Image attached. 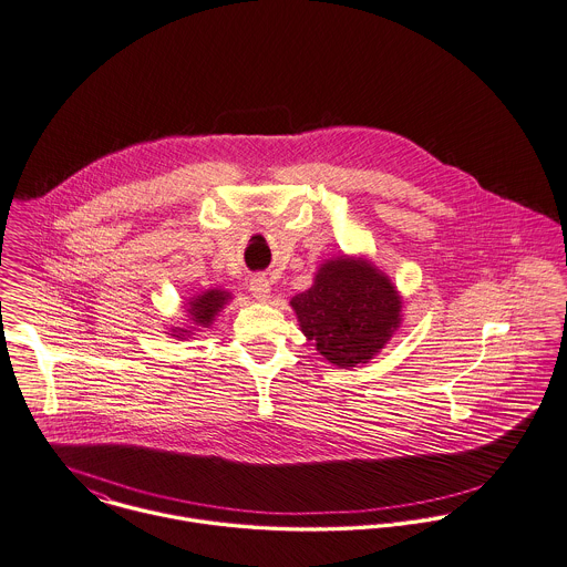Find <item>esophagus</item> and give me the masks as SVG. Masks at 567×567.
Segmentation results:
<instances>
[{
	"label": "esophagus",
	"mask_w": 567,
	"mask_h": 567,
	"mask_svg": "<svg viewBox=\"0 0 567 567\" xmlns=\"http://www.w3.org/2000/svg\"><path fill=\"white\" fill-rule=\"evenodd\" d=\"M249 290L254 292V297L258 301H268V297H270V281L264 275H254L251 281H249Z\"/></svg>",
	"instance_id": "esophagus-1"
}]
</instances>
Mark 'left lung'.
I'll return each mask as SVG.
<instances>
[{
    "label": "left lung",
    "mask_w": 567,
    "mask_h": 567,
    "mask_svg": "<svg viewBox=\"0 0 567 567\" xmlns=\"http://www.w3.org/2000/svg\"><path fill=\"white\" fill-rule=\"evenodd\" d=\"M290 306L316 351L342 368L377 355L401 322L394 286L365 259H329Z\"/></svg>",
    "instance_id": "1"
}]
</instances>
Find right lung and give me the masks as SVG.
Listing matches in <instances>:
<instances>
[{
  "label": "right lung",
  "mask_w": 567,
  "mask_h": 567,
  "mask_svg": "<svg viewBox=\"0 0 567 567\" xmlns=\"http://www.w3.org/2000/svg\"><path fill=\"white\" fill-rule=\"evenodd\" d=\"M227 301H229V295H227V292H220V290H207V292L199 295L197 299H193V301H190V309H188V313L193 316V320H195L197 324H204V327H207V324L214 320L216 311L223 308ZM184 333H186V329H179V336H184ZM179 336H177V338H179Z\"/></svg>",
  "instance_id": "1"
}]
</instances>
